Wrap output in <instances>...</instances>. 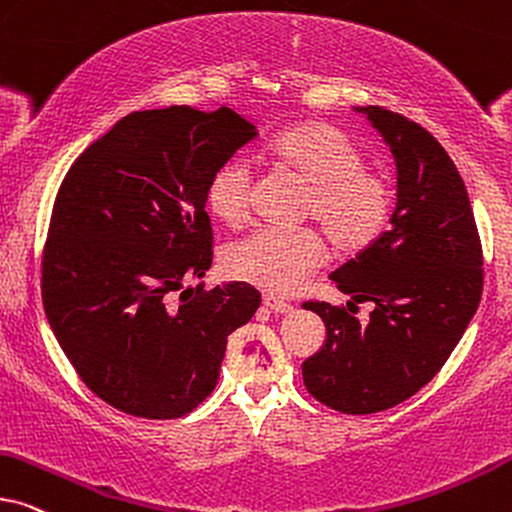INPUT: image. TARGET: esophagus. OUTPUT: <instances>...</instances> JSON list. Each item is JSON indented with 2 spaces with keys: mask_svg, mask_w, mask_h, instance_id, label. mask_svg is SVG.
I'll return each instance as SVG.
<instances>
[{
  "mask_svg": "<svg viewBox=\"0 0 512 512\" xmlns=\"http://www.w3.org/2000/svg\"><path fill=\"white\" fill-rule=\"evenodd\" d=\"M263 303H265V308L272 310V313H277V315L294 313V305L284 303V301H280V298H275V296H270V294L263 296Z\"/></svg>",
  "mask_w": 512,
  "mask_h": 512,
  "instance_id": "obj_1",
  "label": "esophagus"
}]
</instances>
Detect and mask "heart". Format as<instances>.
<instances>
[{
  "label": "heart",
  "mask_w": 512,
  "mask_h": 512,
  "mask_svg": "<svg viewBox=\"0 0 512 512\" xmlns=\"http://www.w3.org/2000/svg\"><path fill=\"white\" fill-rule=\"evenodd\" d=\"M268 155L282 169L310 185L305 218L317 221L331 244L355 254L374 244L393 214V185L364 169V152L336 126L298 124L270 143ZM254 171L244 159H228L211 176L207 204L218 221L242 225L251 214ZM327 258V242L317 230H258L228 254L237 280L268 294L289 296L305 284Z\"/></svg>",
  "instance_id": "heart-1"
}]
</instances>
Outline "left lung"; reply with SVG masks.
I'll list each match as a JSON object with an SVG mask.
<instances>
[{"label":"left lung","instance_id":"8db88e82","mask_svg":"<svg viewBox=\"0 0 512 512\" xmlns=\"http://www.w3.org/2000/svg\"><path fill=\"white\" fill-rule=\"evenodd\" d=\"M393 152L397 202L390 230L331 272L348 308L303 303L327 327L303 362L308 393L343 414H376L409 400L449 360L482 296V244L468 190L430 131L378 105L355 108ZM374 302L370 322L352 315Z\"/></svg>","mask_w":512,"mask_h":512}]
</instances>
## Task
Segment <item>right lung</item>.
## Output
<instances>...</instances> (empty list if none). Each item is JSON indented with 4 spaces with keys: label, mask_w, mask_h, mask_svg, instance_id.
<instances>
[{
    "label": "right lung",
    "mask_w": 512,
    "mask_h": 512,
    "mask_svg": "<svg viewBox=\"0 0 512 512\" xmlns=\"http://www.w3.org/2000/svg\"><path fill=\"white\" fill-rule=\"evenodd\" d=\"M230 108L131 112L72 164L42 261L46 320L79 378L124 414L178 418L218 383L228 336L261 294L188 287L211 268L207 188L256 138Z\"/></svg>",
    "instance_id": "1"
}]
</instances>
